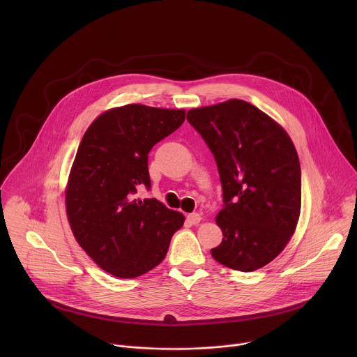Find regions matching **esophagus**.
<instances>
[{
  "label": "esophagus",
  "mask_w": 357,
  "mask_h": 357,
  "mask_svg": "<svg viewBox=\"0 0 357 357\" xmlns=\"http://www.w3.org/2000/svg\"><path fill=\"white\" fill-rule=\"evenodd\" d=\"M186 220H188L190 225H197V223L202 220V218H200L199 213H190V215H188Z\"/></svg>",
  "instance_id": "34e87169"
}]
</instances>
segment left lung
<instances>
[{
    "label": "left lung",
    "mask_w": 357,
    "mask_h": 357,
    "mask_svg": "<svg viewBox=\"0 0 357 357\" xmlns=\"http://www.w3.org/2000/svg\"><path fill=\"white\" fill-rule=\"evenodd\" d=\"M186 120L212 151L223 189L216 216L223 240L211 250L213 259L244 273L267 266L289 241L301 212V167L291 138L237 98L192 109Z\"/></svg>",
    "instance_id": "8db88e82"
}]
</instances>
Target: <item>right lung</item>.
<instances>
[{"instance_id": "1", "label": "right lung", "mask_w": 357, "mask_h": 357, "mask_svg": "<svg viewBox=\"0 0 357 357\" xmlns=\"http://www.w3.org/2000/svg\"><path fill=\"white\" fill-rule=\"evenodd\" d=\"M183 121L185 110L127 105L98 116L80 141L66 186L68 219L89 257L114 277L157 267L183 226L182 213L135 196L151 188L148 152Z\"/></svg>"}]
</instances>
